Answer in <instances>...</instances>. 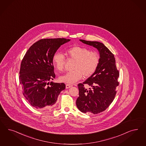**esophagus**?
<instances>
[{
  "mask_svg": "<svg viewBox=\"0 0 146 146\" xmlns=\"http://www.w3.org/2000/svg\"><path fill=\"white\" fill-rule=\"evenodd\" d=\"M72 85L71 84H66V89H69L70 88V87H71Z\"/></svg>",
  "mask_w": 146,
  "mask_h": 146,
  "instance_id": "esophagus-1",
  "label": "esophagus"
}]
</instances>
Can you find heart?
I'll return each instance as SVG.
<instances>
[{
    "instance_id": "obj_1",
    "label": "heart",
    "mask_w": 146,
    "mask_h": 146,
    "mask_svg": "<svg viewBox=\"0 0 146 146\" xmlns=\"http://www.w3.org/2000/svg\"><path fill=\"white\" fill-rule=\"evenodd\" d=\"M66 54L69 59L75 60L73 69L64 75L59 77L61 82L72 84L84 77H89L97 70L100 62V56L97 52L90 51L84 47L76 46L71 47L66 50ZM54 67L57 71L63 70L65 57L60 52L55 53L52 59Z\"/></svg>"
}]
</instances>
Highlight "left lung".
<instances>
[{"mask_svg": "<svg viewBox=\"0 0 146 146\" xmlns=\"http://www.w3.org/2000/svg\"><path fill=\"white\" fill-rule=\"evenodd\" d=\"M85 44L96 48L99 52L100 62L96 72L83 83L78 84L79 97L77 108L83 113L98 114L105 111L112 103L119 85V76L114 56L103 43L80 40ZM85 84L90 86L89 90Z\"/></svg>", "mask_w": 146, "mask_h": 146, "instance_id": "obj_1", "label": "left lung"}]
</instances>
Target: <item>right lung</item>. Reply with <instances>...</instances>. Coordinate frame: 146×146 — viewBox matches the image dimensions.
I'll return each instance as SVG.
<instances>
[{
  "mask_svg": "<svg viewBox=\"0 0 146 146\" xmlns=\"http://www.w3.org/2000/svg\"><path fill=\"white\" fill-rule=\"evenodd\" d=\"M70 40L64 38L41 39L31 46L22 60L19 82L24 97L35 108L49 110L65 89L64 83L49 81L55 77L53 55L61 45Z\"/></svg>",
  "mask_w": 146,
  "mask_h": 146,
  "instance_id": "right-lung-1",
  "label": "right lung"
}]
</instances>
